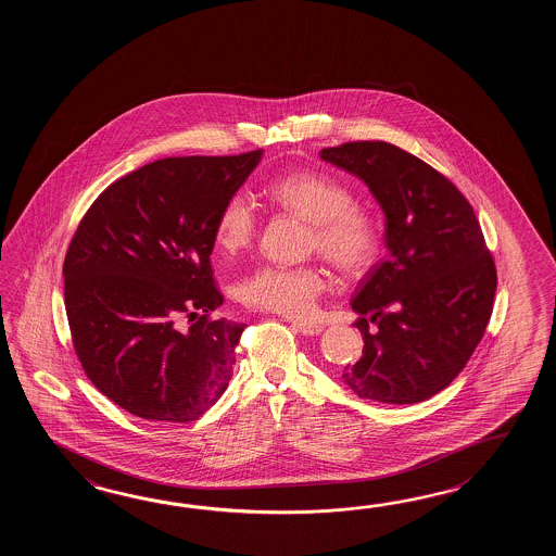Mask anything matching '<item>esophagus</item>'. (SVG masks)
<instances>
[{
  "instance_id": "obj_1",
  "label": "esophagus",
  "mask_w": 556,
  "mask_h": 556,
  "mask_svg": "<svg viewBox=\"0 0 556 556\" xmlns=\"http://www.w3.org/2000/svg\"><path fill=\"white\" fill-rule=\"evenodd\" d=\"M290 326L294 328L298 333H304V336H318L324 331V328L319 324H309V321H300V319H290Z\"/></svg>"
}]
</instances>
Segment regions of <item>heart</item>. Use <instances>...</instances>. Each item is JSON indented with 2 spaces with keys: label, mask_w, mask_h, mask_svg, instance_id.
Listing matches in <instances>:
<instances>
[{
  "label": "heart",
  "mask_w": 556,
  "mask_h": 556,
  "mask_svg": "<svg viewBox=\"0 0 556 556\" xmlns=\"http://www.w3.org/2000/svg\"><path fill=\"white\" fill-rule=\"evenodd\" d=\"M268 199L307 220V247L340 273L359 274L378 258L381 238L376 218L354 204V190L324 170H298L276 178ZM258 228L256 208L244 192H235L214 220V242L223 252L249 247ZM328 276L312 264H261L240 278L237 295L247 306L307 318L328 290Z\"/></svg>",
  "instance_id": "obj_1"
}]
</instances>
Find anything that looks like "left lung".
I'll use <instances>...</instances> for the list:
<instances>
[{
  "label": "left lung",
  "instance_id": "left-lung-1",
  "mask_svg": "<svg viewBox=\"0 0 556 556\" xmlns=\"http://www.w3.org/2000/svg\"><path fill=\"white\" fill-rule=\"evenodd\" d=\"M319 156L366 182L390 249L352 300L364 355L343 381L371 402H426L467 366L493 312L496 268L481 225L450 178L391 142H343Z\"/></svg>",
  "mask_w": 556,
  "mask_h": 556
}]
</instances>
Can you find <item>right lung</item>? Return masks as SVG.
<instances>
[{"instance_id":"obj_1","label":"right lung","mask_w":556,"mask_h":556,"mask_svg":"<svg viewBox=\"0 0 556 556\" xmlns=\"http://www.w3.org/2000/svg\"><path fill=\"white\" fill-rule=\"evenodd\" d=\"M261 159L154 161L109 185L77 226L63 262L73 348L125 412L187 424L228 388L244 324L213 318L214 220ZM180 315L198 318L189 332Z\"/></svg>"}]
</instances>
